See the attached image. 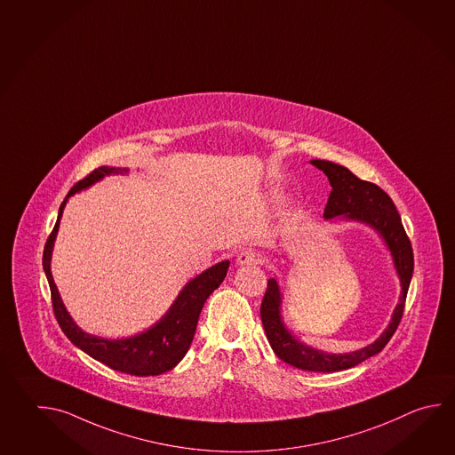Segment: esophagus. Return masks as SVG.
Instances as JSON below:
<instances>
[{
  "label": "esophagus",
  "mask_w": 455,
  "mask_h": 455,
  "mask_svg": "<svg viewBox=\"0 0 455 455\" xmlns=\"http://www.w3.org/2000/svg\"><path fill=\"white\" fill-rule=\"evenodd\" d=\"M238 264L240 266H251V264H260L262 262V256L258 251L244 250L238 254Z\"/></svg>",
  "instance_id": "esophagus-1"
}]
</instances>
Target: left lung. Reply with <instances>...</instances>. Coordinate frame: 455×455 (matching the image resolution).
Returning a JSON list of instances; mask_svg holds the SVG:
<instances>
[{
    "label": "left lung",
    "instance_id": "8db88e82",
    "mask_svg": "<svg viewBox=\"0 0 455 455\" xmlns=\"http://www.w3.org/2000/svg\"><path fill=\"white\" fill-rule=\"evenodd\" d=\"M311 164L324 172L325 177L329 178V183L332 186V191L325 204L324 219L331 220L334 217L343 215L348 220L371 225L387 244L402 287L399 305L394 309L387 329L380 334L376 342L364 347L362 350L343 355L311 348L288 332L280 315L282 293L275 278H270L267 282V290L260 303V319L270 347L280 360L305 371H342L379 353L397 331L400 319L403 315L410 280L413 275V250L402 225L397 207L392 203L389 195L382 191L379 186L360 180L356 175H353L348 168L337 165L329 160H311Z\"/></svg>",
    "mask_w": 455,
    "mask_h": 455
}]
</instances>
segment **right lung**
Returning <instances> with one entry per match:
<instances>
[{"instance_id": "obj_1", "label": "right lung", "mask_w": 455, "mask_h": 455, "mask_svg": "<svg viewBox=\"0 0 455 455\" xmlns=\"http://www.w3.org/2000/svg\"><path fill=\"white\" fill-rule=\"evenodd\" d=\"M123 172H128V170L113 167L97 168L71 188L65 201L60 205L58 220L45 243L44 270L52 291V305L55 311L56 321L66 337L75 343L77 348H81L89 356H92L93 360L107 364L115 371L126 372L131 376H158L162 372L173 370L189 350L195 337L197 319L201 315V309L204 307L205 299L222 283L230 262L222 260L212 266L211 269L199 274L191 282H188L185 288L180 291L175 303L168 309L167 315H164L157 324L152 325L150 329L140 334L128 337V339H120V340H108V339H100L81 331L71 319L69 313L66 311L50 270L52 251H53V243L60 227V219L63 215V209L69 196L97 183L105 175L123 173Z\"/></svg>"}]
</instances>
